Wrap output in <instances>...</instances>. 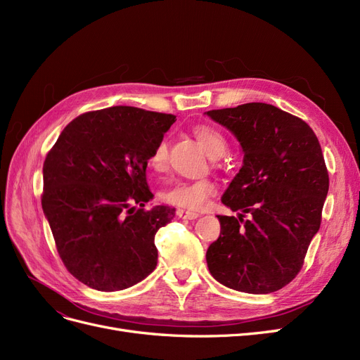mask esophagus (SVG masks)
Here are the masks:
<instances>
[{
    "label": "esophagus",
    "mask_w": 360,
    "mask_h": 360,
    "mask_svg": "<svg viewBox=\"0 0 360 360\" xmlns=\"http://www.w3.org/2000/svg\"><path fill=\"white\" fill-rule=\"evenodd\" d=\"M177 216L183 217V219H197L200 216L197 212H192V210H184V209H177Z\"/></svg>",
    "instance_id": "1"
}]
</instances>
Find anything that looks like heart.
Wrapping results in <instances>:
<instances>
[{
    "instance_id": "obj_1",
    "label": "heart",
    "mask_w": 360,
    "mask_h": 360,
    "mask_svg": "<svg viewBox=\"0 0 360 360\" xmlns=\"http://www.w3.org/2000/svg\"><path fill=\"white\" fill-rule=\"evenodd\" d=\"M195 136L202 144L212 158L222 156L228 148V141L219 130L210 126L195 127ZM168 144L165 139H160L155 146L148 158L150 168L160 172L167 167ZM216 193V184L209 179L192 180V181H176L163 189L162 198L169 204L184 207V209H201L213 195Z\"/></svg>"
}]
</instances>
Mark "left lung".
Masks as SVG:
<instances>
[{
  "mask_svg": "<svg viewBox=\"0 0 360 360\" xmlns=\"http://www.w3.org/2000/svg\"><path fill=\"white\" fill-rule=\"evenodd\" d=\"M236 135L243 167L222 195L238 213L217 216L221 234L207 249L212 276L252 294L281 290L297 276L321 224L329 174L314 130L267 103L207 111ZM248 212L250 217H243Z\"/></svg>",
  "mask_w": 360,
  "mask_h": 360,
  "instance_id": "1",
  "label": "left lung"
}]
</instances>
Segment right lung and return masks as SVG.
<instances>
[{
	"label": "right lung",
	"mask_w": 360,
	"mask_h": 360,
	"mask_svg": "<svg viewBox=\"0 0 360 360\" xmlns=\"http://www.w3.org/2000/svg\"><path fill=\"white\" fill-rule=\"evenodd\" d=\"M176 115L134 106L81 114L43 163L41 209L64 266L82 284L118 291L158 264L155 236L176 216L156 205L146 169Z\"/></svg>",
	"instance_id": "add662e5"
}]
</instances>
